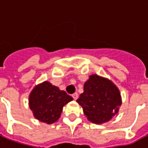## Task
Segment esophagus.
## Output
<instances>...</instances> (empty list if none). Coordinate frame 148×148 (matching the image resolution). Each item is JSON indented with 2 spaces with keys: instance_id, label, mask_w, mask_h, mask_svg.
I'll return each instance as SVG.
<instances>
[{
  "instance_id": "esophagus-1",
  "label": "esophagus",
  "mask_w": 148,
  "mask_h": 148,
  "mask_svg": "<svg viewBox=\"0 0 148 148\" xmlns=\"http://www.w3.org/2000/svg\"><path fill=\"white\" fill-rule=\"evenodd\" d=\"M73 99H77L78 97H79V95H78L77 92H75V93H73Z\"/></svg>"
}]
</instances>
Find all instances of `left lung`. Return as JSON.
I'll list each match as a JSON object with an SVG mask.
<instances>
[{"label": "left lung", "instance_id": "left-lung-1", "mask_svg": "<svg viewBox=\"0 0 148 148\" xmlns=\"http://www.w3.org/2000/svg\"><path fill=\"white\" fill-rule=\"evenodd\" d=\"M77 102L87 119L99 124L109 121L118 113L121 97L117 87L110 80L92 75L85 82L84 92Z\"/></svg>", "mask_w": 148, "mask_h": 148}]
</instances>
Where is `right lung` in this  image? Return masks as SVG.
Listing matches in <instances>:
<instances>
[{
	"mask_svg": "<svg viewBox=\"0 0 148 148\" xmlns=\"http://www.w3.org/2000/svg\"><path fill=\"white\" fill-rule=\"evenodd\" d=\"M72 100L73 97L65 91L46 81L32 91L29 106L36 119L50 124L58 121L63 106Z\"/></svg>",
	"mask_w": 148,
	"mask_h": 148,
	"instance_id": "obj_1",
	"label": "right lung"
}]
</instances>
